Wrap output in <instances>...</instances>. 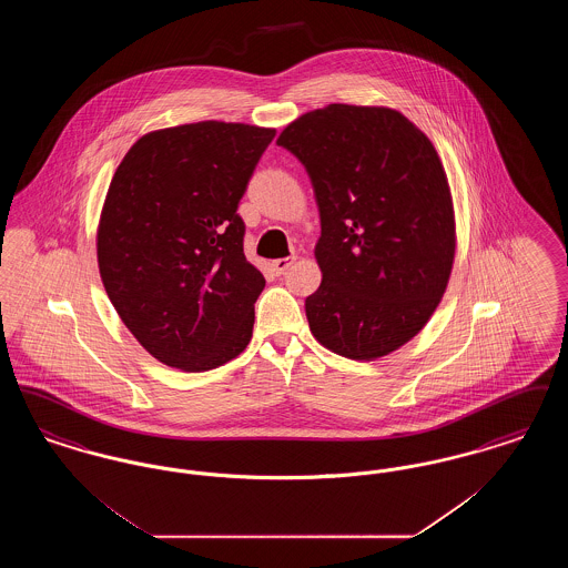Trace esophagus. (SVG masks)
<instances>
[{"label":"esophagus","mask_w":568,"mask_h":568,"mask_svg":"<svg viewBox=\"0 0 568 568\" xmlns=\"http://www.w3.org/2000/svg\"><path fill=\"white\" fill-rule=\"evenodd\" d=\"M296 262V255H290V257H278V260H272V271L276 272V274H283V272L287 271L292 264Z\"/></svg>","instance_id":"esophagus-1"}]
</instances>
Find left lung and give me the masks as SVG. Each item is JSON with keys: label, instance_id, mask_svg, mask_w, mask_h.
Returning <instances> with one entry per match:
<instances>
[{"label": "left lung", "instance_id": "left-lung-1", "mask_svg": "<svg viewBox=\"0 0 568 568\" xmlns=\"http://www.w3.org/2000/svg\"><path fill=\"white\" fill-rule=\"evenodd\" d=\"M276 144L306 168L322 219V285L304 302L313 336L352 359L396 352L428 324L454 266V204L433 142L398 110L329 104Z\"/></svg>", "mask_w": 568, "mask_h": 568}]
</instances>
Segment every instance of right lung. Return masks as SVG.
I'll list each match as a JSON object with an SVG mask.
<instances>
[{"mask_svg": "<svg viewBox=\"0 0 568 568\" xmlns=\"http://www.w3.org/2000/svg\"><path fill=\"white\" fill-rule=\"evenodd\" d=\"M274 130L202 121L142 135L110 181L98 264L112 306L165 366L211 371L251 341L266 278L239 204Z\"/></svg>", "mask_w": 568, "mask_h": 568, "instance_id": "add662e5", "label": "right lung"}]
</instances>
